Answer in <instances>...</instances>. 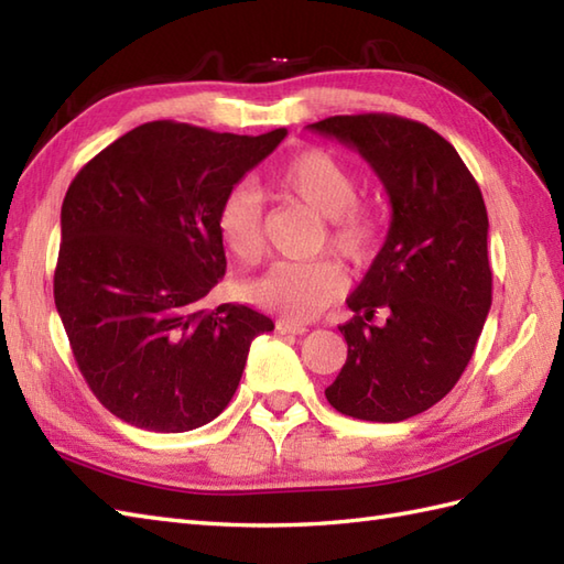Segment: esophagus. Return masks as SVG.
Listing matches in <instances>:
<instances>
[{
	"label": "esophagus",
	"mask_w": 564,
	"mask_h": 564,
	"mask_svg": "<svg viewBox=\"0 0 564 564\" xmlns=\"http://www.w3.org/2000/svg\"><path fill=\"white\" fill-rule=\"evenodd\" d=\"M275 329H279L281 334H305L307 332L305 325H297V322H291V319H279L275 322Z\"/></svg>",
	"instance_id": "obj_1"
}]
</instances>
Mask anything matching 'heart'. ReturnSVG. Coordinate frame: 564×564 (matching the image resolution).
Segmentation results:
<instances>
[{"label":"heart","instance_id":"b5f03b06","mask_svg":"<svg viewBox=\"0 0 564 564\" xmlns=\"http://www.w3.org/2000/svg\"><path fill=\"white\" fill-rule=\"evenodd\" d=\"M275 184L285 196L325 218V242L354 267L373 259L382 235L378 203L356 198L358 176L349 164L325 150L297 152L281 166ZM218 235L230 254L251 267L267 247L261 200L254 188L237 186L218 210ZM344 291L341 271L329 259L281 261L247 285V297L291 322H307Z\"/></svg>","mask_w":564,"mask_h":564}]
</instances>
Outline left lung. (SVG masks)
Masks as SVG:
<instances>
[{
	"instance_id": "1",
	"label": "left lung",
	"mask_w": 564,
	"mask_h": 564,
	"mask_svg": "<svg viewBox=\"0 0 564 564\" xmlns=\"http://www.w3.org/2000/svg\"><path fill=\"white\" fill-rule=\"evenodd\" d=\"M373 166L392 206L386 245L346 297L349 354L325 390L364 422H404L446 398L470 364L492 305L482 191L446 138L392 113L310 123ZM386 323H373L376 312Z\"/></svg>"
}]
</instances>
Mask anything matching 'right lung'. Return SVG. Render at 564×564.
Listing matches in <instances>:
<instances>
[{
	"instance_id": "right-lung-1",
	"label": "right lung",
	"mask_w": 564,
	"mask_h": 564,
	"mask_svg": "<svg viewBox=\"0 0 564 564\" xmlns=\"http://www.w3.org/2000/svg\"><path fill=\"white\" fill-rule=\"evenodd\" d=\"M289 135L152 121L82 166L63 200L55 307L84 380L130 426L182 434L213 422L273 322L203 310L225 275L218 210Z\"/></svg>"
}]
</instances>
